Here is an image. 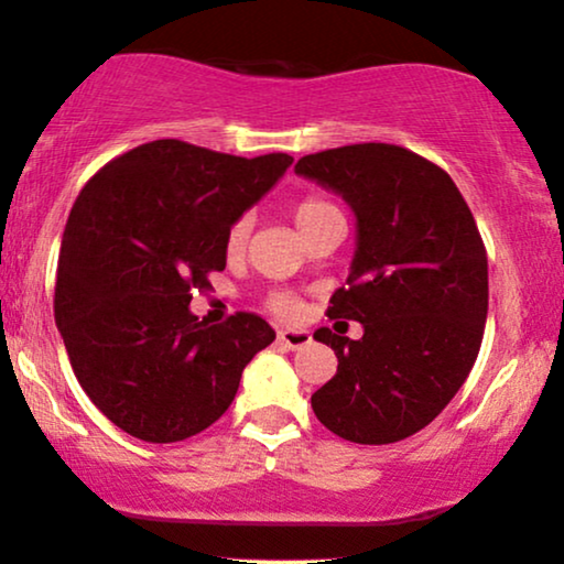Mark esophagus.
Wrapping results in <instances>:
<instances>
[{"instance_id": "1", "label": "esophagus", "mask_w": 564, "mask_h": 564, "mask_svg": "<svg viewBox=\"0 0 564 564\" xmlns=\"http://www.w3.org/2000/svg\"><path fill=\"white\" fill-rule=\"evenodd\" d=\"M276 341L288 346V349H303V346L311 344V334L303 328H284L280 330V336H276Z\"/></svg>"}]
</instances>
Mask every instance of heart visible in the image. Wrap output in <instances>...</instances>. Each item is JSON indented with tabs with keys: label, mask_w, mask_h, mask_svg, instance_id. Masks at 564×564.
<instances>
[{
	"label": "heart",
	"mask_w": 564,
	"mask_h": 564,
	"mask_svg": "<svg viewBox=\"0 0 564 564\" xmlns=\"http://www.w3.org/2000/svg\"><path fill=\"white\" fill-rule=\"evenodd\" d=\"M330 213H338V210L330 203H326V199L305 197V199H300V203L295 205V210H292V218H295L297 228L305 234L307 228H313L315 223L323 220ZM249 230H251L249 215H241V218H236L234 223H230V228H228V234H226V249H228V253H238V251L243 249L246 238H249ZM269 307H272V311H276V313L290 315V313L297 311V300L292 297L290 292H274V295L269 297Z\"/></svg>",
	"instance_id": "obj_1"
}]
</instances>
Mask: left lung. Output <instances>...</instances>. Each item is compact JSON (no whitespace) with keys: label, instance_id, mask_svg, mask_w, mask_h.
Returning <instances> with one entry per match:
<instances>
[{"label":"left lung","instance_id":"1","mask_svg":"<svg viewBox=\"0 0 564 564\" xmlns=\"http://www.w3.org/2000/svg\"><path fill=\"white\" fill-rule=\"evenodd\" d=\"M295 172L351 207L357 251L328 318L359 321V341L318 328L338 369L311 403L354 444H392L429 426L465 384L488 318V253L452 176L390 143L303 156Z\"/></svg>","mask_w":564,"mask_h":564}]
</instances>
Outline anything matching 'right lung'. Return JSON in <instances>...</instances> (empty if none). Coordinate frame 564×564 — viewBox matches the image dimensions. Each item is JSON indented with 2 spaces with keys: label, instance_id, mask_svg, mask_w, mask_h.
Returning a JSON list of instances; mask_svg holds the SVG:
<instances>
[{
  "label": "right lung",
  "instance_id": "obj_1",
  "mask_svg": "<svg viewBox=\"0 0 564 564\" xmlns=\"http://www.w3.org/2000/svg\"><path fill=\"white\" fill-rule=\"evenodd\" d=\"M290 164L288 153L241 159L164 138L112 159L79 192L53 313L76 380L126 434L172 444L213 426L274 341L259 315L207 326L189 300L226 269L230 223Z\"/></svg>",
  "mask_w": 564,
  "mask_h": 564
}]
</instances>
